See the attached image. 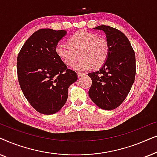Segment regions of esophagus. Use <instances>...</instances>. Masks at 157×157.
I'll return each instance as SVG.
<instances>
[{"label": "esophagus", "instance_id": "34e87169", "mask_svg": "<svg viewBox=\"0 0 157 157\" xmlns=\"http://www.w3.org/2000/svg\"><path fill=\"white\" fill-rule=\"evenodd\" d=\"M77 75H78V78H81V77H82L83 75V74H81V73H78V74H77Z\"/></svg>", "mask_w": 157, "mask_h": 157}]
</instances>
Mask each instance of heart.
<instances>
[{"instance_id": "heart-1", "label": "heart", "mask_w": 157, "mask_h": 157, "mask_svg": "<svg viewBox=\"0 0 157 157\" xmlns=\"http://www.w3.org/2000/svg\"><path fill=\"white\" fill-rule=\"evenodd\" d=\"M69 45L59 43L56 52L66 65L71 66L76 59V53L80 60L72 66L76 71L80 73L89 70L92 66L101 67L108 59L109 44L104 36L85 31H79L68 39Z\"/></svg>"}]
</instances>
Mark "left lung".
<instances>
[{
	"label": "left lung",
	"mask_w": 157,
	"mask_h": 157,
	"mask_svg": "<svg viewBox=\"0 0 157 157\" xmlns=\"http://www.w3.org/2000/svg\"><path fill=\"white\" fill-rule=\"evenodd\" d=\"M106 34L109 44L108 59L97 71L88 74L92 80L89 95L104 110L117 108L129 93L136 74V59L129 40L121 31L109 25L94 28Z\"/></svg>",
	"instance_id": "1"
}]
</instances>
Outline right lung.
<instances>
[{"label":"right lung","mask_w":157,"mask_h":157,"mask_svg":"<svg viewBox=\"0 0 157 157\" xmlns=\"http://www.w3.org/2000/svg\"><path fill=\"white\" fill-rule=\"evenodd\" d=\"M66 34L63 30H38L25 42L17 59L21 89L30 104L43 114L58 112L67 101L68 87L78 79L56 52Z\"/></svg>","instance_id":"1"}]
</instances>
